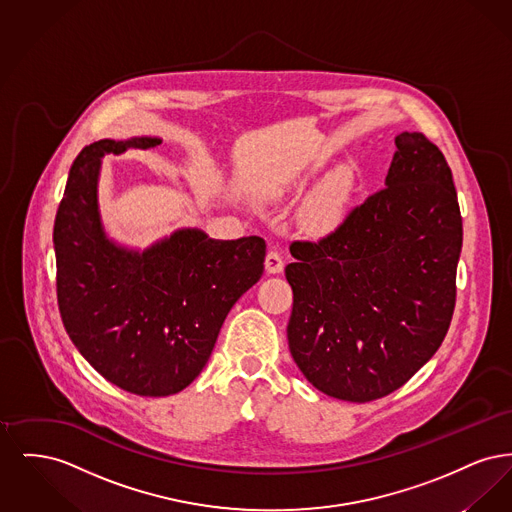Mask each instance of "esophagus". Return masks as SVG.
Masks as SVG:
<instances>
[{
  "instance_id": "obj_1",
  "label": "esophagus",
  "mask_w": 512,
  "mask_h": 512,
  "mask_svg": "<svg viewBox=\"0 0 512 512\" xmlns=\"http://www.w3.org/2000/svg\"><path fill=\"white\" fill-rule=\"evenodd\" d=\"M265 268H267L268 274H278L284 270V257L278 249H270L267 253V259H265Z\"/></svg>"
}]
</instances>
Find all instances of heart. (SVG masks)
<instances>
[{
    "label": "heart",
    "instance_id": "1",
    "mask_svg": "<svg viewBox=\"0 0 512 512\" xmlns=\"http://www.w3.org/2000/svg\"><path fill=\"white\" fill-rule=\"evenodd\" d=\"M317 215L322 219V217H326L328 215V207L326 205H320L317 209Z\"/></svg>",
    "mask_w": 512,
    "mask_h": 512
}]
</instances>
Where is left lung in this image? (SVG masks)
I'll list each match as a JSON object with an SVG mask.
<instances>
[{
    "mask_svg": "<svg viewBox=\"0 0 512 512\" xmlns=\"http://www.w3.org/2000/svg\"><path fill=\"white\" fill-rule=\"evenodd\" d=\"M386 186L317 242H293L288 343L317 390L390 395L426 365L457 301L463 217L453 174L422 132L395 138Z\"/></svg>",
    "mask_w": 512,
    "mask_h": 512,
    "instance_id": "left-lung-1",
    "label": "left lung"
}]
</instances>
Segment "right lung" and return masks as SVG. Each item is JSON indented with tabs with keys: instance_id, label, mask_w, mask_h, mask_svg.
I'll use <instances>...</instances> for the list:
<instances>
[{
	"instance_id": "right-lung-1",
	"label": "right lung",
	"mask_w": 512,
	"mask_h": 512,
	"mask_svg": "<svg viewBox=\"0 0 512 512\" xmlns=\"http://www.w3.org/2000/svg\"><path fill=\"white\" fill-rule=\"evenodd\" d=\"M159 144L132 138L84 147L53 226L57 305L69 338L105 380L142 397L172 395L194 382L224 318L263 276L267 255L259 236L217 242L190 228L144 253L105 238L99 157Z\"/></svg>"
}]
</instances>
